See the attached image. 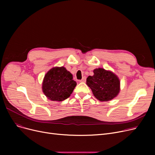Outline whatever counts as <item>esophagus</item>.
Here are the masks:
<instances>
[{
	"mask_svg": "<svg viewBox=\"0 0 155 155\" xmlns=\"http://www.w3.org/2000/svg\"><path fill=\"white\" fill-rule=\"evenodd\" d=\"M86 82V77H84L82 80H80V82Z\"/></svg>",
	"mask_w": 155,
	"mask_h": 155,
	"instance_id": "esophagus-1",
	"label": "esophagus"
}]
</instances>
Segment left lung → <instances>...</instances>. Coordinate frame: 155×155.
<instances>
[{
    "mask_svg": "<svg viewBox=\"0 0 155 155\" xmlns=\"http://www.w3.org/2000/svg\"><path fill=\"white\" fill-rule=\"evenodd\" d=\"M94 75L87 78V85L91 88L96 99L101 102L109 101L120 92V80L114 73L102 68L94 70Z\"/></svg>",
    "mask_w": 155,
    "mask_h": 155,
    "instance_id": "8db88e82",
    "label": "left lung"
}]
</instances>
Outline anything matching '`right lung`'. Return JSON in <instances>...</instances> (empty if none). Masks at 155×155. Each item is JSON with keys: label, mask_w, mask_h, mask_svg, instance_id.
Masks as SVG:
<instances>
[{"label": "right lung", "mask_w": 155, "mask_h": 155, "mask_svg": "<svg viewBox=\"0 0 155 155\" xmlns=\"http://www.w3.org/2000/svg\"><path fill=\"white\" fill-rule=\"evenodd\" d=\"M76 85L72 74L66 68L55 67L45 74L42 90L48 99L60 102L68 98Z\"/></svg>", "instance_id": "add662e5"}]
</instances>
